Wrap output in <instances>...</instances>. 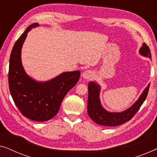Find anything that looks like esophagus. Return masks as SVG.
I'll return each instance as SVG.
<instances>
[{"mask_svg":"<svg viewBox=\"0 0 157 157\" xmlns=\"http://www.w3.org/2000/svg\"><path fill=\"white\" fill-rule=\"evenodd\" d=\"M94 72L91 70H86L83 72L82 77L85 79H89L93 77Z\"/></svg>","mask_w":157,"mask_h":157,"instance_id":"1","label":"esophagus"}]
</instances>
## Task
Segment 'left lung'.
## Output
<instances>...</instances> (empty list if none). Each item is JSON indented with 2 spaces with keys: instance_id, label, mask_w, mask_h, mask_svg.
<instances>
[{
  "instance_id": "8db88e82",
  "label": "left lung",
  "mask_w": 157,
  "mask_h": 157,
  "mask_svg": "<svg viewBox=\"0 0 157 157\" xmlns=\"http://www.w3.org/2000/svg\"><path fill=\"white\" fill-rule=\"evenodd\" d=\"M139 53L143 56L151 59L150 49L144 43L139 49ZM149 86L150 84L149 83L136 101L128 109L121 112H109L101 104L99 98L101 86L97 83L90 81L88 84V89H89L87 105L88 114L94 122L99 125L116 126L126 123L132 119L135 113L140 109L141 106L147 98Z\"/></svg>"
}]
</instances>
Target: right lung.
Listing matches in <instances>:
<instances>
[{
    "label": "right lung",
    "instance_id": "right-lung-1",
    "mask_svg": "<svg viewBox=\"0 0 157 157\" xmlns=\"http://www.w3.org/2000/svg\"><path fill=\"white\" fill-rule=\"evenodd\" d=\"M39 24L27 28L15 43L10 53L8 84L10 94L21 113L36 121H46L57 114L66 94L79 80V71L63 72L47 81H37L25 73L21 62V49L27 34Z\"/></svg>",
    "mask_w": 157,
    "mask_h": 157
}]
</instances>
